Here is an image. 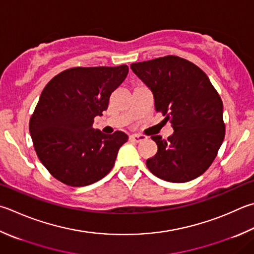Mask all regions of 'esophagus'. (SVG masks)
<instances>
[{
  "instance_id": "34e87169",
  "label": "esophagus",
  "mask_w": 254,
  "mask_h": 254,
  "mask_svg": "<svg viewBox=\"0 0 254 254\" xmlns=\"http://www.w3.org/2000/svg\"><path fill=\"white\" fill-rule=\"evenodd\" d=\"M146 136L142 135V134H132L130 135V140L131 141H134V142H141L143 140H145Z\"/></svg>"
}]
</instances>
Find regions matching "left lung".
<instances>
[{
    "mask_svg": "<svg viewBox=\"0 0 254 254\" xmlns=\"http://www.w3.org/2000/svg\"><path fill=\"white\" fill-rule=\"evenodd\" d=\"M132 71L152 91L156 112L173 127L146 167L164 181L183 183L200 177L213 162L224 140L223 103L209 77L186 59L168 55L132 63Z\"/></svg>",
    "mask_w": 254,
    "mask_h": 254,
    "instance_id": "8db88e82",
    "label": "left lung"
}]
</instances>
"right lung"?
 <instances>
[{"label":"right lung","instance_id":"obj_1","mask_svg":"<svg viewBox=\"0 0 254 254\" xmlns=\"http://www.w3.org/2000/svg\"><path fill=\"white\" fill-rule=\"evenodd\" d=\"M127 72L126 64L71 67L43 89L29 128L38 158L59 181L85 187L112 170L128 137L122 131L104 134L93 123L108 109L110 96Z\"/></svg>","mask_w":254,"mask_h":254}]
</instances>
